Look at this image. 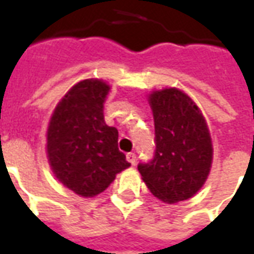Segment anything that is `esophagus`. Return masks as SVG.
I'll return each mask as SVG.
<instances>
[{
	"instance_id": "obj_1",
	"label": "esophagus",
	"mask_w": 254,
	"mask_h": 254,
	"mask_svg": "<svg viewBox=\"0 0 254 254\" xmlns=\"http://www.w3.org/2000/svg\"><path fill=\"white\" fill-rule=\"evenodd\" d=\"M127 159L129 163H132V165H136V162H137V158H136V154H133V152H129L127 155Z\"/></svg>"
}]
</instances>
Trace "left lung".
I'll return each mask as SVG.
<instances>
[{
  "instance_id": "obj_1",
  "label": "left lung",
  "mask_w": 254,
  "mask_h": 254,
  "mask_svg": "<svg viewBox=\"0 0 254 254\" xmlns=\"http://www.w3.org/2000/svg\"><path fill=\"white\" fill-rule=\"evenodd\" d=\"M155 122V154L137 166L155 197L167 204L196 194L212 163V141L197 105L177 88L149 95Z\"/></svg>"
}]
</instances>
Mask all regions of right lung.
I'll list each match as a JSON object with an SVG mask.
<instances>
[{
    "instance_id": "add662e5",
    "label": "right lung",
    "mask_w": 254,
    "mask_h": 254,
    "mask_svg": "<svg viewBox=\"0 0 254 254\" xmlns=\"http://www.w3.org/2000/svg\"><path fill=\"white\" fill-rule=\"evenodd\" d=\"M110 85L87 78L67 91L47 129V158L64 187L81 197L109 188L130 163L118 149V130L106 125L103 103Z\"/></svg>"
}]
</instances>
